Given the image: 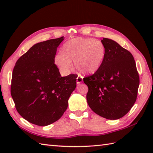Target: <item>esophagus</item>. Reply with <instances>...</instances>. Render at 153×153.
<instances>
[{"mask_svg": "<svg viewBox=\"0 0 153 153\" xmlns=\"http://www.w3.org/2000/svg\"><path fill=\"white\" fill-rule=\"evenodd\" d=\"M76 82L77 84H79L80 83H82L83 82V77H82L81 76H78L76 78Z\"/></svg>", "mask_w": 153, "mask_h": 153, "instance_id": "esophagus-1", "label": "esophagus"}]
</instances>
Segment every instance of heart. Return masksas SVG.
<instances>
[{"mask_svg": "<svg viewBox=\"0 0 153 153\" xmlns=\"http://www.w3.org/2000/svg\"><path fill=\"white\" fill-rule=\"evenodd\" d=\"M106 48L101 41L91 38H74L66 42L62 48V53L55 56L58 67L68 72L73 68L74 61L76 69L84 74L97 73L105 61Z\"/></svg>", "mask_w": 153, "mask_h": 153, "instance_id": "obj_1", "label": "heart"}]
</instances>
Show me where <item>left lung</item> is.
<instances>
[{"instance_id":"obj_1","label":"left lung","mask_w":153,"mask_h":153,"mask_svg":"<svg viewBox=\"0 0 153 153\" xmlns=\"http://www.w3.org/2000/svg\"><path fill=\"white\" fill-rule=\"evenodd\" d=\"M106 56L100 69L84 77L88 87L87 101L97 114L108 120L125 116L136 101L139 76L130 52L116 41L103 38Z\"/></svg>"}]
</instances>
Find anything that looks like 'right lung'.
Returning <instances> with one entry per match:
<instances>
[{
    "label": "right lung",
    "mask_w": 153,
    "mask_h": 153,
    "mask_svg": "<svg viewBox=\"0 0 153 153\" xmlns=\"http://www.w3.org/2000/svg\"><path fill=\"white\" fill-rule=\"evenodd\" d=\"M64 37L34 45L16 63L11 95L18 112L35 125L45 126L59 120L76 87V75L61 77L54 64Z\"/></svg>",
    "instance_id": "right-lung-1"
}]
</instances>
